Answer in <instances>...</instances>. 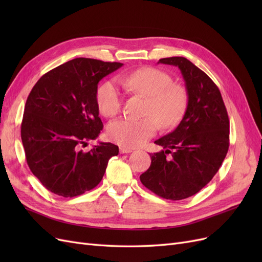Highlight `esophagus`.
Here are the masks:
<instances>
[{
  "label": "esophagus",
  "mask_w": 262,
  "mask_h": 262,
  "mask_svg": "<svg viewBox=\"0 0 262 262\" xmlns=\"http://www.w3.org/2000/svg\"><path fill=\"white\" fill-rule=\"evenodd\" d=\"M132 148L130 147H125V146H120V153L121 154H126V153H131Z\"/></svg>",
  "instance_id": "1"
}]
</instances>
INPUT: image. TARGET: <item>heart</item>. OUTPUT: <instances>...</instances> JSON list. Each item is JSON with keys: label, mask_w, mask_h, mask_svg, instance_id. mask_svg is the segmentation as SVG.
Instances as JSON below:
<instances>
[{"label": "heart", "mask_w": 262, "mask_h": 262, "mask_svg": "<svg viewBox=\"0 0 262 262\" xmlns=\"http://www.w3.org/2000/svg\"><path fill=\"white\" fill-rule=\"evenodd\" d=\"M118 82L131 94L147 97L146 117L121 118L110 122L107 134L110 140L122 146L137 147L152 138L158 125L169 129L178 124L188 105L184 86L172 83L171 76L163 70L145 67L118 77ZM97 104L106 117L116 116L121 109L122 96L113 81H106L97 90Z\"/></svg>", "instance_id": "obj_1"}]
</instances>
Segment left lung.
<instances>
[{
	"mask_svg": "<svg viewBox=\"0 0 262 262\" xmlns=\"http://www.w3.org/2000/svg\"><path fill=\"white\" fill-rule=\"evenodd\" d=\"M158 63L179 68L188 105L177 128L155 141L165 150L150 154L140 180L155 194L176 201L199 192L220 169L229 146V120L220 90L202 70L182 57Z\"/></svg>",
	"mask_w": 262,
	"mask_h": 262,
	"instance_id": "1",
	"label": "left lung"
}]
</instances>
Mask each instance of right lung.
Instances as JSON below:
<instances>
[{
	"mask_svg": "<svg viewBox=\"0 0 262 262\" xmlns=\"http://www.w3.org/2000/svg\"><path fill=\"white\" fill-rule=\"evenodd\" d=\"M123 64L76 58L42 75L27 98L20 126L31 172L49 191L64 198L96 187L119 147L99 142L81 149L102 130L97 104L101 78Z\"/></svg>",
	"mask_w": 262,
	"mask_h": 262,
	"instance_id": "1",
	"label": "right lung"
}]
</instances>
